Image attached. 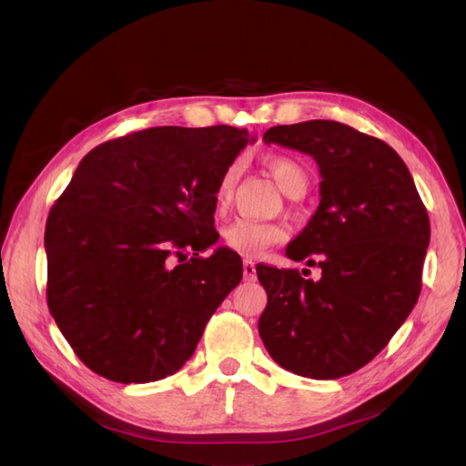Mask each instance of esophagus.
I'll use <instances>...</instances> for the list:
<instances>
[{
    "instance_id": "esophagus-1",
    "label": "esophagus",
    "mask_w": 466,
    "mask_h": 466,
    "mask_svg": "<svg viewBox=\"0 0 466 466\" xmlns=\"http://www.w3.org/2000/svg\"><path fill=\"white\" fill-rule=\"evenodd\" d=\"M242 270H244V280H256V264L252 260H244Z\"/></svg>"
}]
</instances>
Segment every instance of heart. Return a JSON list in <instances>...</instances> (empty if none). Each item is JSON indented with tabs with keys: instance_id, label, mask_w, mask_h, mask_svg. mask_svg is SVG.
Masks as SVG:
<instances>
[{
	"instance_id": "b5f03b06",
	"label": "heart",
	"mask_w": 466,
	"mask_h": 466,
	"mask_svg": "<svg viewBox=\"0 0 466 466\" xmlns=\"http://www.w3.org/2000/svg\"><path fill=\"white\" fill-rule=\"evenodd\" d=\"M268 167L274 176L276 184L280 186L284 194H294L299 187L309 186V176L304 167L289 156H274L268 160ZM238 182V164L228 166L220 176V182L216 187V200L220 206L230 202L234 194V186ZM286 238L284 226L276 222L250 220V218H238L228 224L222 230V240L226 248L246 258H258L274 244H280Z\"/></svg>"
}]
</instances>
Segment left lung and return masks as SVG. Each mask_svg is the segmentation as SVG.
I'll return each instance as SVG.
<instances>
[{
    "mask_svg": "<svg viewBox=\"0 0 466 466\" xmlns=\"http://www.w3.org/2000/svg\"><path fill=\"white\" fill-rule=\"evenodd\" d=\"M264 142L309 154L320 167V204L286 256L319 264L322 276L256 266L268 294L260 339L282 369L340 379L369 364L417 304L431 242L427 208L400 156L350 126H274Z\"/></svg>",
    "mask_w": 466,
    "mask_h": 466,
    "instance_id": "left-lung-1",
    "label": "left lung"
}]
</instances>
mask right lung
<instances>
[{"label": "right lung", "instance_id": "obj_1", "mask_svg": "<svg viewBox=\"0 0 466 466\" xmlns=\"http://www.w3.org/2000/svg\"><path fill=\"white\" fill-rule=\"evenodd\" d=\"M254 137L162 126L96 146L46 224L47 306L87 369L114 382L177 372L242 280L214 228L220 176Z\"/></svg>", "mask_w": 466, "mask_h": 466}]
</instances>
